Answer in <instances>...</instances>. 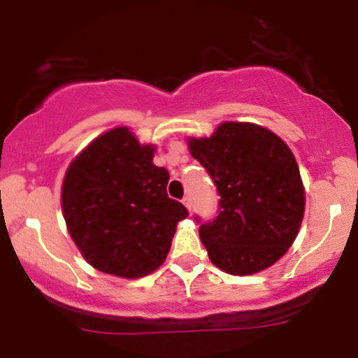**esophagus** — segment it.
<instances>
[{
	"mask_svg": "<svg viewBox=\"0 0 358 358\" xmlns=\"http://www.w3.org/2000/svg\"><path fill=\"white\" fill-rule=\"evenodd\" d=\"M182 202H183L185 207L188 208V210H192V200H190V196H185V199L182 200Z\"/></svg>",
	"mask_w": 358,
	"mask_h": 358,
	"instance_id": "34e87169",
	"label": "esophagus"
}]
</instances>
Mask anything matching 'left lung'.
Returning a JSON list of instances; mask_svg holds the SVG:
<instances>
[{
    "mask_svg": "<svg viewBox=\"0 0 358 358\" xmlns=\"http://www.w3.org/2000/svg\"><path fill=\"white\" fill-rule=\"evenodd\" d=\"M188 145L220 196L212 220L195 215L210 261L236 276L273 266L296 239L305 212V190L289 148L250 122H224L213 136Z\"/></svg>",
    "mask_w": 358,
    "mask_h": 358,
    "instance_id": "obj_1",
    "label": "left lung"
}]
</instances>
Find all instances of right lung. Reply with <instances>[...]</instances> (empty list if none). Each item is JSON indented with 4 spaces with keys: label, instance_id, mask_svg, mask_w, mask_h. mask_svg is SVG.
Segmentation results:
<instances>
[{
    "label": "right lung",
    "instance_id": "add662e5",
    "mask_svg": "<svg viewBox=\"0 0 358 358\" xmlns=\"http://www.w3.org/2000/svg\"><path fill=\"white\" fill-rule=\"evenodd\" d=\"M127 127L94 139L69 166L62 210L85 261L102 273L141 278L163 264L176 224L188 217L168 196L170 173L153 165Z\"/></svg>",
    "mask_w": 358,
    "mask_h": 358
}]
</instances>
